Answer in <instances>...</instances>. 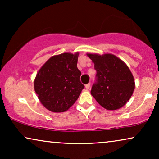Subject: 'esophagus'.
<instances>
[{
  "mask_svg": "<svg viewBox=\"0 0 159 159\" xmlns=\"http://www.w3.org/2000/svg\"><path fill=\"white\" fill-rule=\"evenodd\" d=\"M90 83L87 84L86 85H85V88H86V90H88V89H90Z\"/></svg>",
  "mask_w": 159,
  "mask_h": 159,
  "instance_id": "1",
  "label": "esophagus"
}]
</instances>
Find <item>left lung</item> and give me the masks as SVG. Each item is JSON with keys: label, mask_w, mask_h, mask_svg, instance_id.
I'll use <instances>...</instances> for the list:
<instances>
[{"label": "left lung", "mask_w": 159, "mask_h": 159, "mask_svg": "<svg viewBox=\"0 0 159 159\" xmlns=\"http://www.w3.org/2000/svg\"><path fill=\"white\" fill-rule=\"evenodd\" d=\"M94 63L96 82L91 95L107 110H116L125 105L134 90V80L127 64L113 54L88 53Z\"/></svg>", "instance_id": "obj_1"}]
</instances>
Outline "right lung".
<instances>
[{
  "label": "right lung",
  "instance_id": "1",
  "mask_svg": "<svg viewBox=\"0 0 159 159\" xmlns=\"http://www.w3.org/2000/svg\"><path fill=\"white\" fill-rule=\"evenodd\" d=\"M79 53H64L49 58L37 74L34 91L40 103L53 112H64L79 98L84 84L77 69Z\"/></svg>",
  "mask_w": 159,
  "mask_h": 159
}]
</instances>
